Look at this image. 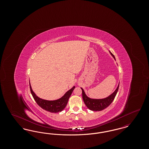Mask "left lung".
Listing matches in <instances>:
<instances>
[{
  "label": "left lung",
  "mask_w": 149,
  "mask_h": 149,
  "mask_svg": "<svg viewBox=\"0 0 149 149\" xmlns=\"http://www.w3.org/2000/svg\"><path fill=\"white\" fill-rule=\"evenodd\" d=\"M109 53L113 57L114 59L116 60L115 57L110 52V51H109ZM119 85H120V83L117 86L116 89L114 91L113 93H112L111 95H109L106 98H102V99H93V98H91L88 97L86 95L84 89L82 88H81L82 90L83 99L84 100V102L86 106L87 107V108H89L90 110L93 111H100L106 108L107 107L109 106L113 101L114 99L118 92V90L119 88Z\"/></svg>",
  "instance_id": "left-lung-1"
}]
</instances>
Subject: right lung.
Returning <instances> with one entry per match:
<instances>
[{
	"label": "right lung",
	"mask_w": 149,
	"mask_h": 149,
	"mask_svg": "<svg viewBox=\"0 0 149 149\" xmlns=\"http://www.w3.org/2000/svg\"><path fill=\"white\" fill-rule=\"evenodd\" d=\"M29 87L31 94L37 104L43 109L51 113H58L61 112L64 109L68 102V100L69 99L72 91L75 88V86H74L70 90L65 93L64 95L59 99L54 100H48L40 98L38 96H37L33 91L30 83Z\"/></svg>",
	"instance_id": "1"
}]
</instances>
